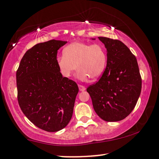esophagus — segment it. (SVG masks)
Returning <instances> with one entry per match:
<instances>
[{
	"instance_id": "esophagus-1",
	"label": "esophagus",
	"mask_w": 159,
	"mask_h": 159,
	"mask_svg": "<svg viewBox=\"0 0 159 159\" xmlns=\"http://www.w3.org/2000/svg\"><path fill=\"white\" fill-rule=\"evenodd\" d=\"M79 89L80 90V91H84L85 90H86V88L84 86H81V85H79Z\"/></svg>"
}]
</instances>
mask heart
Here are the masks:
<instances>
[{
  "label": "heart",
  "instance_id": "1",
  "mask_svg": "<svg viewBox=\"0 0 159 159\" xmlns=\"http://www.w3.org/2000/svg\"><path fill=\"white\" fill-rule=\"evenodd\" d=\"M63 56L56 58V63L65 78L71 76L78 68V79L96 80L102 75L106 68L107 55L101 44L73 42L63 49Z\"/></svg>",
  "mask_w": 159,
  "mask_h": 159
}]
</instances>
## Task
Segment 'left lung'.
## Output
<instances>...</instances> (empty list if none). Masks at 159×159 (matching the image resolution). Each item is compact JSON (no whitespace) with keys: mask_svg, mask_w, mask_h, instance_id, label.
<instances>
[{"mask_svg":"<svg viewBox=\"0 0 159 159\" xmlns=\"http://www.w3.org/2000/svg\"><path fill=\"white\" fill-rule=\"evenodd\" d=\"M107 51L106 68L96 84L88 87L93 109L106 121L124 119L136 105L141 77L136 58L121 41L98 37Z\"/></svg>","mask_w":159,"mask_h":159,"instance_id":"1","label":"left lung"}]
</instances>
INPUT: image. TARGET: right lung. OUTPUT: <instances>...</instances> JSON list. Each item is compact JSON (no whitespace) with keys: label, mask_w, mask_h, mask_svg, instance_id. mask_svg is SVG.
Returning <instances> with one entry per match:
<instances>
[{"label":"right lung","mask_w":159,"mask_h":159,"mask_svg":"<svg viewBox=\"0 0 159 159\" xmlns=\"http://www.w3.org/2000/svg\"><path fill=\"white\" fill-rule=\"evenodd\" d=\"M67 41L51 40L28 50L16 72L18 101L24 115L39 129L56 132L71 119L76 83L63 77L56 63L58 50Z\"/></svg>","instance_id":"1"}]
</instances>
